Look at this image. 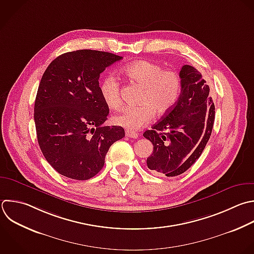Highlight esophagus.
<instances>
[{
  "label": "esophagus",
  "mask_w": 254,
  "mask_h": 254,
  "mask_svg": "<svg viewBox=\"0 0 254 254\" xmlns=\"http://www.w3.org/2000/svg\"><path fill=\"white\" fill-rule=\"evenodd\" d=\"M125 135H126V137H128V138H133V139H137V138L139 137L138 133H136V132H132V131H128V130L126 131Z\"/></svg>",
  "instance_id": "34e87169"
}]
</instances>
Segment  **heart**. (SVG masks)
I'll return each instance as SVG.
<instances>
[{
	"label": "heart",
	"mask_w": 254,
	"mask_h": 254,
	"mask_svg": "<svg viewBox=\"0 0 254 254\" xmlns=\"http://www.w3.org/2000/svg\"><path fill=\"white\" fill-rule=\"evenodd\" d=\"M121 73L143 87L139 106H129L116 113L112 121L129 131H136L149 124L155 114H167L176 104L181 92V77L172 69H164L157 63L141 60L121 68ZM100 94L110 108L121 105L119 80L112 74L105 76L100 83Z\"/></svg>",
	"instance_id": "heart-1"
}]
</instances>
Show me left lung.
Instances as JSON below:
<instances>
[{
  "instance_id": "left-lung-1",
  "label": "left lung",
  "mask_w": 254,
  "mask_h": 254,
  "mask_svg": "<svg viewBox=\"0 0 254 254\" xmlns=\"http://www.w3.org/2000/svg\"><path fill=\"white\" fill-rule=\"evenodd\" d=\"M180 77L178 101L143 134L154 146L147 167L156 175L176 177L186 172L201 155L213 127L214 104L200 72L186 64Z\"/></svg>"
}]
</instances>
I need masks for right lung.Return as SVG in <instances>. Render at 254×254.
<instances>
[{
  "label": "right lung",
  "instance_id": "add662e5",
  "mask_svg": "<svg viewBox=\"0 0 254 254\" xmlns=\"http://www.w3.org/2000/svg\"><path fill=\"white\" fill-rule=\"evenodd\" d=\"M123 59L99 51L65 53L46 69L35 102L40 148L61 175L84 181L103 168L110 146L125 136L120 126H102L109 108L99 90V76Z\"/></svg>",
  "mask_w": 254,
  "mask_h": 254
}]
</instances>
